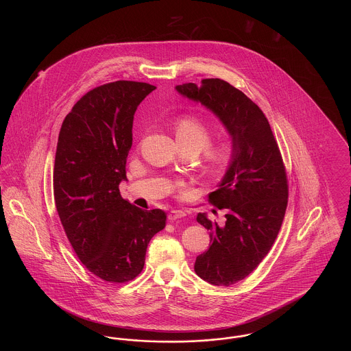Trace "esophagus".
<instances>
[{"label": "esophagus", "instance_id": "esophagus-1", "mask_svg": "<svg viewBox=\"0 0 351 351\" xmlns=\"http://www.w3.org/2000/svg\"><path fill=\"white\" fill-rule=\"evenodd\" d=\"M184 216H185V213H184L183 210H171L168 213V219L169 221H176L179 218H183Z\"/></svg>", "mask_w": 351, "mask_h": 351}]
</instances>
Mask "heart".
<instances>
[{
	"mask_svg": "<svg viewBox=\"0 0 351 351\" xmlns=\"http://www.w3.org/2000/svg\"><path fill=\"white\" fill-rule=\"evenodd\" d=\"M176 136L180 143L191 145L201 151L208 146L210 141V130L199 118L186 116L178 121ZM233 158V142L229 139L221 141L206 151L208 169L213 173H219L230 166Z\"/></svg>",
	"mask_w": 351,
	"mask_h": 351,
	"instance_id": "b5f03b06",
	"label": "heart"
}]
</instances>
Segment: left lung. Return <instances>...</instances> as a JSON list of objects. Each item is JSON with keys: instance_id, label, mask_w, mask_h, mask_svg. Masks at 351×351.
Returning <instances> with one entry per match:
<instances>
[{"instance_id": "8db88e82", "label": "left lung", "mask_w": 351, "mask_h": 351, "mask_svg": "<svg viewBox=\"0 0 351 351\" xmlns=\"http://www.w3.org/2000/svg\"><path fill=\"white\" fill-rule=\"evenodd\" d=\"M176 90L213 112L232 136L233 160L217 191L209 193L226 219L219 225L197 215V222L210 232V245L195 262L201 279L228 287L259 266L282 228L288 204L282 154L261 108L233 85L204 79L201 86L183 84Z\"/></svg>"}]
</instances>
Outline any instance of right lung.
<instances>
[{
  "instance_id": "add662e5",
  "label": "right lung",
  "mask_w": 351,
  "mask_h": 351,
  "mask_svg": "<svg viewBox=\"0 0 351 351\" xmlns=\"http://www.w3.org/2000/svg\"><path fill=\"white\" fill-rule=\"evenodd\" d=\"M154 85L119 80L77 101L59 133L53 199L77 258L109 283H126L145 266L151 238L165 229L160 209L143 210L122 199L134 113Z\"/></svg>"
}]
</instances>
